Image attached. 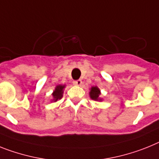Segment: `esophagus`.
Returning <instances> with one entry per match:
<instances>
[{
  "label": "esophagus",
  "mask_w": 159,
  "mask_h": 159,
  "mask_svg": "<svg viewBox=\"0 0 159 159\" xmlns=\"http://www.w3.org/2000/svg\"><path fill=\"white\" fill-rule=\"evenodd\" d=\"M73 84H74L75 85H78V86H80V85L82 84V80H75L74 82H73Z\"/></svg>",
  "instance_id": "34e87169"
}]
</instances>
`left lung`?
<instances>
[{"mask_svg":"<svg viewBox=\"0 0 159 159\" xmlns=\"http://www.w3.org/2000/svg\"><path fill=\"white\" fill-rule=\"evenodd\" d=\"M100 94V89H99L97 87H93V88L91 89L90 96H91V98L93 99V100H98Z\"/></svg>","mask_w":159,"mask_h":159,"instance_id":"8db88e82","label":"left lung"}]
</instances>
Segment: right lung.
Segmentation results:
<instances>
[{
    "instance_id": "1",
    "label": "right lung",
    "mask_w": 159,
    "mask_h": 159,
    "mask_svg": "<svg viewBox=\"0 0 159 159\" xmlns=\"http://www.w3.org/2000/svg\"><path fill=\"white\" fill-rule=\"evenodd\" d=\"M64 85H59L56 87L55 92L53 93V96H54V100L57 101V100L62 98L63 93V89H64Z\"/></svg>"
}]
</instances>
